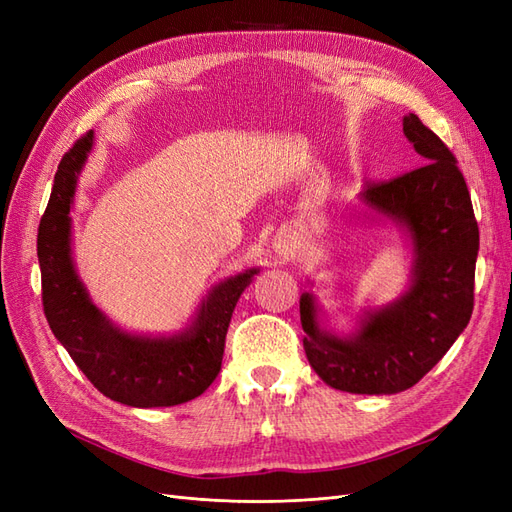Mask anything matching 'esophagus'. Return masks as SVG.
Listing matches in <instances>:
<instances>
[{
	"label": "esophagus",
	"instance_id": "1",
	"mask_svg": "<svg viewBox=\"0 0 512 512\" xmlns=\"http://www.w3.org/2000/svg\"><path fill=\"white\" fill-rule=\"evenodd\" d=\"M280 250H282V252H288V245H280Z\"/></svg>",
	"mask_w": 512,
	"mask_h": 512
}]
</instances>
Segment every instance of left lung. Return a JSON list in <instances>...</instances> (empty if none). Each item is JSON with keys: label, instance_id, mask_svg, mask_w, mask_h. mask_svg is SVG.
<instances>
[{"label": "left lung", "instance_id": "8db88e82", "mask_svg": "<svg viewBox=\"0 0 512 512\" xmlns=\"http://www.w3.org/2000/svg\"><path fill=\"white\" fill-rule=\"evenodd\" d=\"M404 134L425 164L369 181L363 200L410 230L412 286L393 305L367 314L350 339L320 331L312 297H301L307 361L337 391L391 395L410 389L455 344L474 309L478 224L466 179L453 151L414 113L404 117Z\"/></svg>", "mask_w": 512, "mask_h": 512}]
</instances>
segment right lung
Wrapping results in <instances>:
<instances>
[{
  "instance_id": "1",
  "label": "right lung",
  "mask_w": 512,
  "mask_h": 512,
  "mask_svg": "<svg viewBox=\"0 0 512 512\" xmlns=\"http://www.w3.org/2000/svg\"><path fill=\"white\" fill-rule=\"evenodd\" d=\"M91 132L61 158L38 226L42 307L55 337L87 380L119 404L177 406L203 395L220 374L232 309L256 269L215 286L192 327L175 337H141L115 329L89 301L70 258V205Z\"/></svg>"
}]
</instances>
